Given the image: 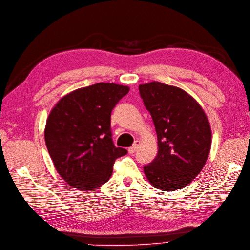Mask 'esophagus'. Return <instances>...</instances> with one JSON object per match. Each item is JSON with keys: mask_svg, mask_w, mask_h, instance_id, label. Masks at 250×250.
I'll list each match as a JSON object with an SVG mask.
<instances>
[{"mask_svg": "<svg viewBox=\"0 0 250 250\" xmlns=\"http://www.w3.org/2000/svg\"><path fill=\"white\" fill-rule=\"evenodd\" d=\"M139 144H140L139 141H136V142L134 143V145H133L132 147L128 148V153H129V154L135 153V152H136L137 149H138V147H139Z\"/></svg>", "mask_w": 250, "mask_h": 250, "instance_id": "esophagus-1", "label": "esophagus"}]
</instances>
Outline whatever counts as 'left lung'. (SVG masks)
I'll use <instances>...</instances> for the list:
<instances>
[{
    "label": "left lung",
    "mask_w": 250,
    "mask_h": 250,
    "mask_svg": "<svg viewBox=\"0 0 250 250\" xmlns=\"http://www.w3.org/2000/svg\"><path fill=\"white\" fill-rule=\"evenodd\" d=\"M139 92L158 141V153L144 166L145 175L161 191L184 188L198 176L208 157V119L198 102L177 86L152 82L140 84Z\"/></svg>",
    "instance_id": "1"
}]
</instances>
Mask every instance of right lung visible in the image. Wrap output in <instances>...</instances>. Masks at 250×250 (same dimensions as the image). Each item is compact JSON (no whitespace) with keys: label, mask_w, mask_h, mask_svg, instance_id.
Instances as JSON below:
<instances>
[{"label":"right lung","mask_w":250,"mask_h":250,"mask_svg":"<svg viewBox=\"0 0 250 250\" xmlns=\"http://www.w3.org/2000/svg\"><path fill=\"white\" fill-rule=\"evenodd\" d=\"M128 91L126 85L98 83L64 96L50 112L46 145L56 170L71 187L89 191L102 186L114 161L127 153L114 146L110 121Z\"/></svg>","instance_id":"obj_1"}]
</instances>
